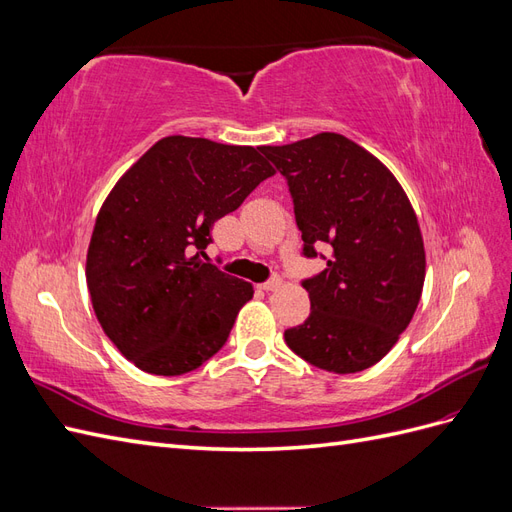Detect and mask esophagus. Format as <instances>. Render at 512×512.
I'll return each instance as SVG.
<instances>
[{
	"label": "esophagus",
	"mask_w": 512,
	"mask_h": 512,
	"mask_svg": "<svg viewBox=\"0 0 512 512\" xmlns=\"http://www.w3.org/2000/svg\"><path fill=\"white\" fill-rule=\"evenodd\" d=\"M282 284H284V280H282V277H280V275H273V277H271V280H269V282H265V284H262L260 288H262V290H267V292H269V290H277V288H282Z\"/></svg>",
	"instance_id": "obj_1"
}]
</instances>
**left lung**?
Wrapping results in <instances>:
<instances>
[{
    "mask_svg": "<svg viewBox=\"0 0 512 512\" xmlns=\"http://www.w3.org/2000/svg\"><path fill=\"white\" fill-rule=\"evenodd\" d=\"M288 181L303 256L327 267L303 280L312 312L288 348L314 367L356 374L376 365L410 324L425 282V247L393 173L350 138L322 132L262 147Z\"/></svg>",
    "mask_w": 512,
    "mask_h": 512,
    "instance_id": "obj_1",
    "label": "left lung"
}]
</instances>
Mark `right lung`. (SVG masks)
Returning a JSON list of instances; mask_svg holds the SVG:
<instances>
[{"label": "right lung", "instance_id": "1", "mask_svg": "<svg viewBox=\"0 0 512 512\" xmlns=\"http://www.w3.org/2000/svg\"><path fill=\"white\" fill-rule=\"evenodd\" d=\"M262 147L166 136L123 175L87 250L91 305L138 369L181 376L228 339L254 288L205 254L211 228L275 175Z\"/></svg>", "mask_w": 512, "mask_h": 512}]
</instances>
